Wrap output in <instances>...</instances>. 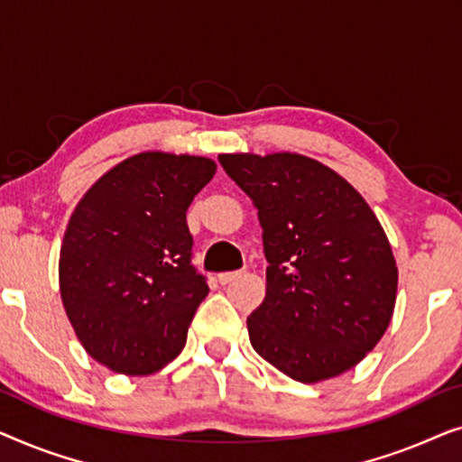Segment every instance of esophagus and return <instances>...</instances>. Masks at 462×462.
I'll return each mask as SVG.
<instances>
[{"label":"esophagus","instance_id":"1","mask_svg":"<svg viewBox=\"0 0 462 462\" xmlns=\"http://www.w3.org/2000/svg\"><path fill=\"white\" fill-rule=\"evenodd\" d=\"M242 273H244V271H226V273H220L218 275V282L223 283V286H226V283L236 282L237 277H242Z\"/></svg>","mask_w":462,"mask_h":462}]
</instances>
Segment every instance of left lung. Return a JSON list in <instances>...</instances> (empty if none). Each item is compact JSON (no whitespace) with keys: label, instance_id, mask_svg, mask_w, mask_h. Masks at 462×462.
<instances>
[{"label":"left lung","instance_id":"8db88e82","mask_svg":"<svg viewBox=\"0 0 462 462\" xmlns=\"http://www.w3.org/2000/svg\"><path fill=\"white\" fill-rule=\"evenodd\" d=\"M220 166L258 210L267 294L248 318L258 356L299 383L351 370L383 338L397 267L365 199L299 153H223Z\"/></svg>","mask_w":462,"mask_h":462}]
</instances>
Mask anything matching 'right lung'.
<instances>
[{
    "label": "right lung",
    "mask_w": 462,
    "mask_h": 462,
    "mask_svg": "<svg viewBox=\"0 0 462 462\" xmlns=\"http://www.w3.org/2000/svg\"><path fill=\"white\" fill-rule=\"evenodd\" d=\"M214 172L208 157L132 155L100 176L69 218L62 305L88 356L117 374L160 372L187 343L210 292L191 264L187 208Z\"/></svg>",
    "instance_id": "add662e5"
}]
</instances>
